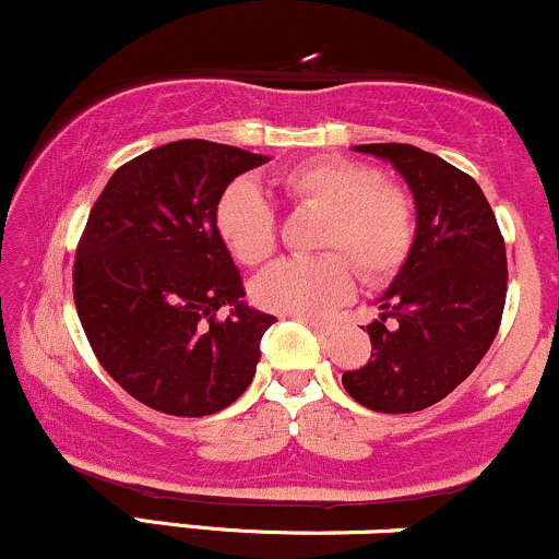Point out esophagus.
Masks as SVG:
<instances>
[{
  "mask_svg": "<svg viewBox=\"0 0 559 559\" xmlns=\"http://www.w3.org/2000/svg\"><path fill=\"white\" fill-rule=\"evenodd\" d=\"M301 323H307V325H310V329L316 331L318 336H331V331H333L329 323H320V320H312V318H301Z\"/></svg>",
  "mask_w": 559,
  "mask_h": 559,
  "instance_id": "34e87169",
  "label": "esophagus"
}]
</instances>
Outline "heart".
Here are the masks:
<instances>
[{"label": "heart", "instance_id": "obj_1", "mask_svg": "<svg viewBox=\"0 0 559 559\" xmlns=\"http://www.w3.org/2000/svg\"><path fill=\"white\" fill-rule=\"evenodd\" d=\"M278 186L288 202L323 210L318 249L336 252L278 260L262 271L252 284V299L262 310L320 318L352 294L349 262L365 281H381L407 258L415 236L413 204L402 189L383 183L381 170L355 159L320 157L281 173ZM215 230L243 265H260L275 249L273 207L249 181H234L217 199Z\"/></svg>", "mask_w": 559, "mask_h": 559}]
</instances>
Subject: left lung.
<instances>
[{"label":"left lung","mask_w":559,"mask_h":559,"mask_svg":"<svg viewBox=\"0 0 559 559\" xmlns=\"http://www.w3.org/2000/svg\"><path fill=\"white\" fill-rule=\"evenodd\" d=\"M413 191L407 260L368 325L373 355L342 376L346 394L376 413H418L441 402L484 360L507 297V254L480 186L409 144H360Z\"/></svg>","instance_id":"1"}]
</instances>
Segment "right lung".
<instances>
[{
    "label": "right lung",
    "instance_id": "right-lung-1",
    "mask_svg": "<svg viewBox=\"0 0 559 559\" xmlns=\"http://www.w3.org/2000/svg\"><path fill=\"white\" fill-rule=\"evenodd\" d=\"M267 159L170 141L115 170L96 199L75 252V310L102 368L146 407L202 418L252 383L275 318L243 301L215 204ZM221 306L226 321L214 318Z\"/></svg>",
    "mask_w": 559,
    "mask_h": 559
}]
</instances>
